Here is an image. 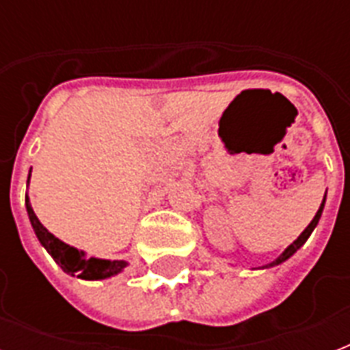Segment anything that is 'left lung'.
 Wrapping results in <instances>:
<instances>
[{"label":"left lung","instance_id":"8db88e82","mask_svg":"<svg viewBox=\"0 0 350 350\" xmlns=\"http://www.w3.org/2000/svg\"><path fill=\"white\" fill-rule=\"evenodd\" d=\"M325 198H327V192H325V196H323V202H321L320 208H318V213H316V216H314V218H312V221H310V224L307 225V229H305L304 232L299 234L298 238L294 239L293 243L288 245L287 249L283 250L282 254L278 256L276 260L271 261L269 265H265V269H267V267H276V265H280V263H283V261H287L288 258H291V256H293L294 252H296V250H298L299 247H301V245H304L305 241H307V239H309V236H310V234H312V230L316 229V225H318V221H320V218H321V213H323V207H325Z\"/></svg>","mask_w":350,"mask_h":350}]
</instances>
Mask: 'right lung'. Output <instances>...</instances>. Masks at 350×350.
<instances>
[{
  "label": "right lung",
  "instance_id": "1",
  "mask_svg": "<svg viewBox=\"0 0 350 350\" xmlns=\"http://www.w3.org/2000/svg\"><path fill=\"white\" fill-rule=\"evenodd\" d=\"M32 170V169H30ZM30 181V172L29 180ZM25 207H27V213H29V219L32 229H34L36 236L40 239V243L45 247V250L54 258L57 265L62 267L63 272H67L70 276L81 278V280H107V278L116 276L120 274L123 269H125L129 263L123 260H101V258H87L83 250L76 249V247H70L65 241H62L59 238H56L54 234L49 232V230L41 225V221L38 219V216L32 211V205H30L29 196H25Z\"/></svg>",
  "mask_w": 350,
  "mask_h": 350
}]
</instances>
